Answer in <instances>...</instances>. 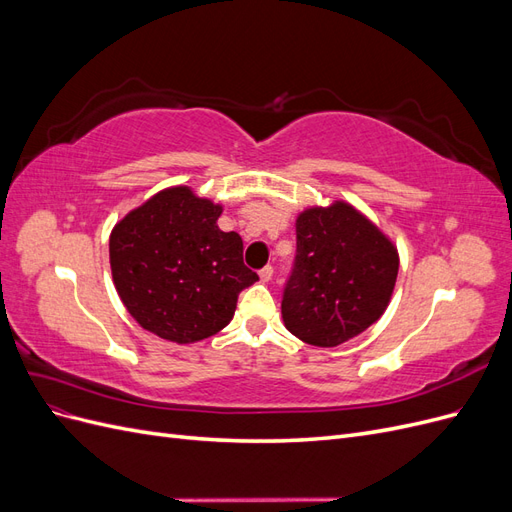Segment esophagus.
I'll list each match as a JSON object with an SVG mask.
<instances>
[{
    "label": "esophagus",
    "mask_w": 512,
    "mask_h": 512,
    "mask_svg": "<svg viewBox=\"0 0 512 512\" xmlns=\"http://www.w3.org/2000/svg\"><path fill=\"white\" fill-rule=\"evenodd\" d=\"M258 275H260V280H262V282H271V277H273V267H271V265L262 267Z\"/></svg>",
    "instance_id": "1"
}]
</instances>
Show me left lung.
<instances>
[{
	"instance_id": "left-lung-1",
	"label": "left lung",
	"mask_w": 512,
	"mask_h": 512,
	"mask_svg": "<svg viewBox=\"0 0 512 512\" xmlns=\"http://www.w3.org/2000/svg\"><path fill=\"white\" fill-rule=\"evenodd\" d=\"M397 269L395 245L354 207L303 211L282 294L286 329L320 348L348 342L384 314Z\"/></svg>"
}]
</instances>
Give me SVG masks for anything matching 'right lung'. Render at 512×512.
<instances>
[{
  "label": "right lung",
  "instance_id": "obj_1",
  "mask_svg": "<svg viewBox=\"0 0 512 512\" xmlns=\"http://www.w3.org/2000/svg\"><path fill=\"white\" fill-rule=\"evenodd\" d=\"M220 215V205L179 185L151 196L113 228V282L143 329L192 344L235 316L239 292L258 275L243 265L237 232L218 228Z\"/></svg>",
  "mask_w": 512,
  "mask_h": 512
}]
</instances>
